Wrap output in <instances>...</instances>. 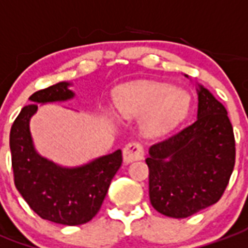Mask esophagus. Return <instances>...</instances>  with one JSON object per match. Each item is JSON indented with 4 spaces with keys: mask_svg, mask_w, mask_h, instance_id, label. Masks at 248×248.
<instances>
[{
    "mask_svg": "<svg viewBox=\"0 0 248 248\" xmlns=\"http://www.w3.org/2000/svg\"><path fill=\"white\" fill-rule=\"evenodd\" d=\"M143 156H144V150H143V146L140 143L131 142L124 148V163L140 160V159H143Z\"/></svg>",
    "mask_w": 248,
    "mask_h": 248,
    "instance_id": "esophagus-1",
    "label": "esophagus"
}]
</instances>
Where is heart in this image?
<instances>
[{"label": "heart", "mask_w": 248, "mask_h": 248, "mask_svg": "<svg viewBox=\"0 0 248 248\" xmlns=\"http://www.w3.org/2000/svg\"><path fill=\"white\" fill-rule=\"evenodd\" d=\"M190 97L183 89L164 82H138L121 88L115 94V108L124 118L144 115L143 131L160 135L184 121Z\"/></svg>", "instance_id": "b5f03b06"}]
</instances>
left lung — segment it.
<instances>
[{"instance_id":"1","label":"left lung","mask_w":248,"mask_h":248,"mask_svg":"<svg viewBox=\"0 0 248 248\" xmlns=\"http://www.w3.org/2000/svg\"><path fill=\"white\" fill-rule=\"evenodd\" d=\"M197 119L150 147V201L172 218H186L218 202L235 164V139L227 111L199 85Z\"/></svg>"}]
</instances>
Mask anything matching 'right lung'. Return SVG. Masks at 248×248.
Segmentation results:
<instances>
[{
	"instance_id": "right-lung-1",
	"label": "right lung",
	"mask_w": 248,
	"mask_h": 248,
	"mask_svg": "<svg viewBox=\"0 0 248 248\" xmlns=\"http://www.w3.org/2000/svg\"><path fill=\"white\" fill-rule=\"evenodd\" d=\"M69 82L62 81L35 92L14 121L10 130V151L14 184L29 206L43 219L76 226L96 216L109 185L122 164V151L97 157L81 167L67 168L40 156L30 133V118L38 104L73 98Z\"/></svg>"
}]
</instances>
